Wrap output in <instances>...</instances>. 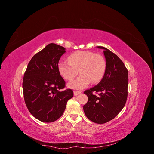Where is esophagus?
<instances>
[{"label":"esophagus","mask_w":154,"mask_h":154,"mask_svg":"<svg viewBox=\"0 0 154 154\" xmlns=\"http://www.w3.org/2000/svg\"><path fill=\"white\" fill-rule=\"evenodd\" d=\"M81 93V91H74V96H77V95H78V94H80Z\"/></svg>","instance_id":"1"}]
</instances>
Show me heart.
Returning a JSON list of instances; mask_svg holds the SVG:
<instances>
[{"instance_id": "heart-1", "label": "heart", "mask_w": 154, "mask_h": 154, "mask_svg": "<svg viewBox=\"0 0 154 154\" xmlns=\"http://www.w3.org/2000/svg\"><path fill=\"white\" fill-rule=\"evenodd\" d=\"M68 62H60L58 69L65 80H72L78 71L81 74L75 80L68 83L73 89H82L91 82L97 83L103 78L106 69L105 60L101 55L92 51H78L68 57Z\"/></svg>"}]
</instances>
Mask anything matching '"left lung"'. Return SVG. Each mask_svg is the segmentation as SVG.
I'll list each match as a JSON object with an SVG mask.
<instances>
[{
    "label": "left lung",
    "mask_w": 154,
    "mask_h": 154,
    "mask_svg": "<svg viewBox=\"0 0 154 154\" xmlns=\"http://www.w3.org/2000/svg\"><path fill=\"white\" fill-rule=\"evenodd\" d=\"M106 60L104 76L97 85L84 92L88 97L83 110L88 119L103 124L113 119L122 110L128 96V74L125 64L117 55L101 46ZM95 91L99 94H93Z\"/></svg>",
    "instance_id": "obj_1"
}]
</instances>
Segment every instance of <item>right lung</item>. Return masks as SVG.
Instances as JSON below:
<instances>
[{"mask_svg":"<svg viewBox=\"0 0 154 154\" xmlns=\"http://www.w3.org/2000/svg\"><path fill=\"white\" fill-rule=\"evenodd\" d=\"M66 49L49 44L35 54L29 62L22 82L25 103L30 113L42 122L51 123L63 114L72 90L66 86L58 69Z\"/></svg>","mask_w":154,"mask_h":154,"instance_id":"right-lung-1","label":"right lung"}]
</instances>
